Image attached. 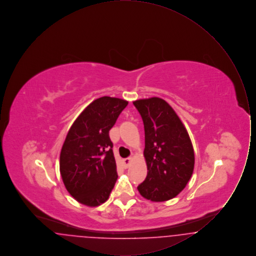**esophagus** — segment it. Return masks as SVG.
<instances>
[{
	"label": "esophagus",
	"mask_w": 256,
	"mask_h": 256,
	"mask_svg": "<svg viewBox=\"0 0 256 256\" xmlns=\"http://www.w3.org/2000/svg\"><path fill=\"white\" fill-rule=\"evenodd\" d=\"M132 158H124V160H122V161H124V167H126V168L130 167V163H132Z\"/></svg>",
	"instance_id": "obj_1"
}]
</instances>
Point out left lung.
I'll list each match as a JSON object with an SVG mask.
<instances>
[{"label": "left lung", "mask_w": 256, "mask_h": 256, "mask_svg": "<svg viewBox=\"0 0 256 256\" xmlns=\"http://www.w3.org/2000/svg\"><path fill=\"white\" fill-rule=\"evenodd\" d=\"M134 106L145 128L146 180L137 189L152 202L178 195L190 180L195 165L194 148L184 124L170 104L160 98L137 100Z\"/></svg>", "instance_id": "1"}]
</instances>
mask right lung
I'll use <instances>...</instances> for the list:
<instances>
[{
	"instance_id": "add662e5",
	"label": "right lung",
	"mask_w": 256,
	"mask_h": 256,
	"mask_svg": "<svg viewBox=\"0 0 256 256\" xmlns=\"http://www.w3.org/2000/svg\"><path fill=\"white\" fill-rule=\"evenodd\" d=\"M128 104L118 98H98L80 114L65 138L61 178L70 195L84 206L106 202L117 180L110 130Z\"/></svg>"
}]
</instances>
